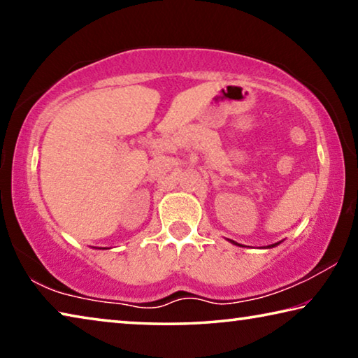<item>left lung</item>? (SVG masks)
Segmentation results:
<instances>
[{
	"label": "left lung",
	"mask_w": 358,
	"mask_h": 358,
	"mask_svg": "<svg viewBox=\"0 0 358 358\" xmlns=\"http://www.w3.org/2000/svg\"><path fill=\"white\" fill-rule=\"evenodd\" d=\"M229 241H230V243L237 245V246H241V245H238V243H237V241H234V240H229ZM280 243H281V241H280ZM280 243H275V245H268V246H266V248H273V246H276V245H280Z\"/></svg>",
	"instance_id": "left-lung-1"
}]
</instances>
